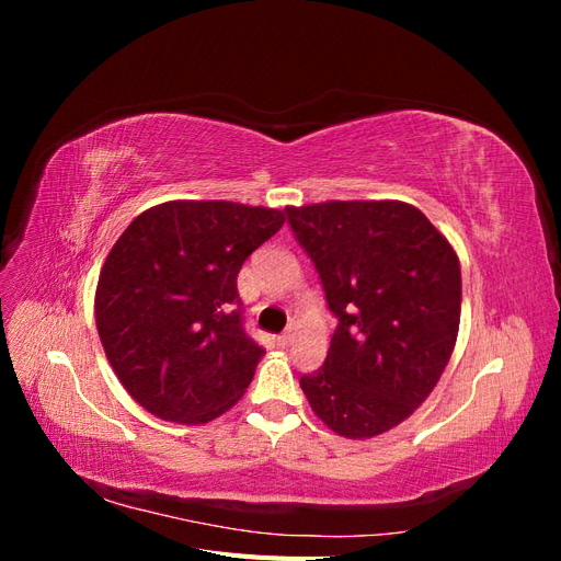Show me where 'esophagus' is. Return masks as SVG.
I'll return each mask as SVG.
<instances>
[{
  "label": "esophagus",
  "instance_id": "34e87169",
  "mask_svg": "<svg viewBox=\"0 0 561 561\" xmlns=\"http://www.w3.org/2000/svg\"><path fill=\"white\" fill-rule=\"evenodd\" d=\"M293 339H295V330L290 328V330L283 332V334L278 336V346H280V348H287V346L293 344Z\"/></svg>",
  "mask_w": 561,
  "mask_h": 561
}]
</instances>
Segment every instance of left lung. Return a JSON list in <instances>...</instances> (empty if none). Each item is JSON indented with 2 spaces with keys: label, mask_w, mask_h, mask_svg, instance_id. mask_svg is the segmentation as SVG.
Wrapping results in <instances>:
<instances>
[{
  "label": "left lung",
  "mask_w": 561,
  "mask_h": 561,
  "mask_svg": "<svg viewBox=\"0 0 561 561\" xmlns=\"http://www.w3.org/2000/svg\"><path fill=\"white\" fill-rule=\"evenodd\" d=\"M285 210L339 318L325 363L299 379L304 396L342 437L396 428L433 393L456 346V250L404 201H325Z\"/></svg>",
  "instance_id": "obj_1"
}]
</instances>
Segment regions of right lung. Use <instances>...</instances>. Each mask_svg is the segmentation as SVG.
<instances>
[{"label":"right lung","mask_w":561,"mask_h":561,"mask_svg":"<svg viewBox=\"0 0 561 561\" xmlns=\"http://www.w3.org/2000/svg\"><path fill=\"white\" fill-rule=\"evenodd\" d=\"M283 222L276 208L165 201L118 236L98 278L95 325L142 410L201 426L243 398L264 348L243 330L236 278Z\"/></svg>","instance_id":"obj_1"}]
</instances>
